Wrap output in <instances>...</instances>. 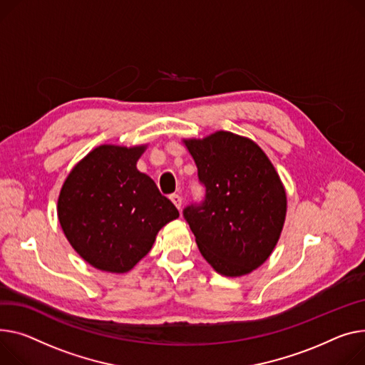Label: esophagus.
Listing matches in <instances>:
<instances>
[{
	"instance_id": "34e87169",
	"label": "esophagus",
	"mask_w": 365,
	"mask_h": 365,
	"mask_svg": "<svg viewBox=\"0 0 365 365\" xmlns=\"http://www.w3.org/2000/svg\"><path fill=\"white\" fill-rule=\"evenodd\" d=\"M170 200H172V202L176 205L178 210H180V207H182V197L180 195H178V193H173V195L170 197Z\"/></svg>"
}]
</instances>
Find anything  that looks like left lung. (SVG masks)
I'll return each mask as SVG.
<instances>
[{
  "mask_svg": "<svg viewBox=\"0 0 365 365\" xmlns=\"http://www.w3.org/2000/svg\"><path fill=\"white\" fill-rule=\"evenodd\" d=\"M205 187L183 217L204 258L220 274L251 273L270 257L286 215V193L270 160L251 139L215 132L185 140Z\"/></svg>",
  "mask_w": 365,
  "mask_h": 365,
  "instance_id": "obj_1",
  "label": "left lung"
}]
</instances>
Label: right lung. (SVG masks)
I'll return each mask as SVG.
<instances>
[{"instance_id":"right-lung-1","label":"right lung","mask_w":365,"mask_h":365,"mask_svg":"<svg viewBox=\"0 0 365 365\" xmlns=\"http://www.w3.org/2000/svg\"><path fill=\"white\" fill-rule=\"evenodd\" d=\"M143 150L101 145L71 170L61 187L63 232L95 269L129 272L151 251L158 230L179 217L155 182L138 172Z\"/></svg>"}]
</instances>
